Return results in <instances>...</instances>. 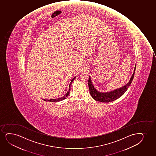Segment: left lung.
<instances>
[{
  "mask_svg": "<svg viewBox=\"0 0 156 156\" xmlns=\"http://www.w3.org/2000/svg\"><path fill=\"white\" fill-rule=\"evenodd\" d=\"M135 69H136V65L135 66L134 73L127 84H126L125 85H124L121 87L119 88L116 90H113L112 91H108V92H100L97 90L95 87V86H94L91 80V78L90 77V76H89L88 83L90 94L91 95V97H93V98L95 100L102 102H111L114 100H116L117 99L119 98L126 93V91L129 88V86H130L131 83L134 79Z\"/></svg>",
  "mask_w": 156,
  "mask_h": 156,
  "instance_id": "obj_1",
  "label": "left lung"
}]
</instances>
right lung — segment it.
I'll list each match as a JSON object with an SVG mask.
<instances>
[{
	"label": "right lung",
	"instance_id": "obj_1",
	"mask_svg": "<svg viewBox=\"0 0 156 156\" xmlns=\"http://www.w3.org/2000/svg\"><path fill=\"white\" fill-rule=\"evenodd\" d=\"M76 78V76L75 77H74L72 80L71 81V82H70V84H69V90L68 91V92L66 93V95H64L63 96H62V97H60V98H58L56 99H43V100L45 101H50V102H58V101H62V100H64L65 99H66V97L69 95V94H70V87H71V85L72 83V82L74 80V79Z\"/></svg>",
	"mask_w": 156,
	"mask_h": 156
}]
</instances>
